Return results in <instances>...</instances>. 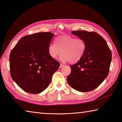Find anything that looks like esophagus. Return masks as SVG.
Here are the masks:
<instances>
[{
    "instance_id": "esophagus-1",
    "label": "esophagus",
    "mask_w": 122,
    "mask_h": 122,
    "mask_svg": "<svg viewBox=\"0 0 122 122\" xmlns=\"http://www.w3.org/2000/svg\"><path fill=\"white\" fill-rule=\"evenodd\" d=\"M64 66V65L63 64H60V66H59V68H61V67H63Z\"/></svg>"
}]
</instances>
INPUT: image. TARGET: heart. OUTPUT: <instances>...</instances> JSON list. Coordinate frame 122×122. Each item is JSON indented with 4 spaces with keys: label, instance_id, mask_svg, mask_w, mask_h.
Returning a JSON list of instances; mask_svg holds the SVG:
<instances>
[{
    "label": "heart",
    "instance_id": "b5f03b06",
    "mask_svg": "<svg viewBox=\"0 0 122 122\" xmlns=\"http://www.w3.org/2000/svg\"><path fill=\"white\" fill-rule=\"evenodd\" d=\"M55 44L48 46V53L52 58L56 59L61 55L60 60L63 62L76 63L81 59L84 54L86 44L81 38H75L70 35H63L55 39Z\"/></svg>",
    "mask_w": 122,
    "mask_h": 122
}]
</instances>
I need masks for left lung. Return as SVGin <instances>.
I'll return each instance as SVG.
<instances>
[{"label":"left lung","instance_id":"left-lung-1","mask_svg":"<svg viewBox=\"0 0 122 122\" xmlns=\"http://www.w3.org/2000/svg\"><path fill=\"white\" fill-rule=\"evenodd\" d=\"M71 33L83 39L86 44L81 59L70 66L67 78L69 85L78 91H91L98 86L109 74L112 54L106 41L98 34L86 31H73Z\"/></svg>","mask_w":122,"mask_h":122}]
</instances>
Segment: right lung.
<instances>
[{"label":"right lung","instance_id":"right-lung-1","mask_svg":"<svg viewBox=\"0 0 122 122\" xmlns=\"http://www.w3.org/2000/svg\"><path fill=\"white\" fill-rule=\"evenodd\" d=\"M54 35L39 32L26 36L12 50L9 58L11 77L25 92L33 94L43 92L58 69L59 63L48 53Z\"/></svg>","mask_w":122,"mask_h":122}]
</instances>
